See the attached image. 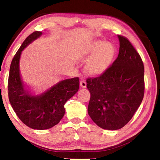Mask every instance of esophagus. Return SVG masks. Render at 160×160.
<instances>
[{"label": "esophagus", "instance_id": "obj_1", "mask_svg": "<svg viewBox=\"0 0 160 160\" xmlns=\"http://www.w3.org/2000/svg\"><path fill=\"white\" fill-rule=\"evenodd\" d=\"M86 84H87L86 82L84 80H82V81H80V86L81 88H86Z\"/></svg>", "mask_w": 160, "mask_h": 160}]
</instances>
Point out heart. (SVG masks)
Here are the masks:
<instances>
[{
	"label": "heart",
	"instance_id": "b5f03b06",
	"mask_svg": "<svg viewBox=\"0 0 160 160\" xmlns=\"http://www.w3.org/2000/svg\"><path fill=\"white\" fill-rule=\"evenodd\" d=\"M115 48L110 43L103 41L91 42L81 50L79 58H86L92 54L86 65V70L91 75L103 73L111 65L115 55Z\"/></svg>",
	"mask_w": 160,
	"mask_h": 160
}]
</instances>
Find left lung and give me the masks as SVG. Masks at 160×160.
Segmentation results:
<instances>
[{
	"label": "left lung",
	"mask_w": 160,
	"mask_h": 160,
	"mask_svg": "<svg viewBox=\"0 0 160 160\" xmlns=\"http://www.w3.org/2000/svg\"><path fill=\"white\" fill-rule=\"evenodd\" d=\"M118 57L100 76L88 78V112L100 128L118 130L129 122L144 94V67L127 38L118 35Z\"/></svg>",
	"instance_id": "1"
}]
</instances>
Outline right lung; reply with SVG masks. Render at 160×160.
<instances>
[{
  "instance_id": "add662e5",
  "label": "right lung",
  "mask_w": 160,
  "mask_h": 160,
  "mask_svg": "<svg viewBox=\"0 0 160 160\" xmlns=\"http://www.w3.org/2000/svg\"><path fill=\"white\" fill-rule=\"evenodd\" d=\"M41 34V32L36 31L25 38L12 61L8 79V96L12 108L24 124L37 130L57 125L66 112L65 103L79 88V77H74L60 81L40 95H32L25 89L19 70L21 52Z\"/></svg>"
}]
</instances>
